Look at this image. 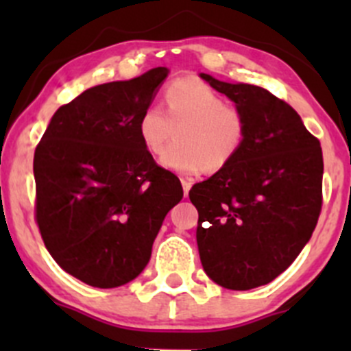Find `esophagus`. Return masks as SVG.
<instances>
[{"mask_svg": "<svg viewBox=\"0 0 351 351\" xmlns=\"http://www.w3.org/2000/svg\"><path fill=\"white\" fill-rule=\"evenodd\" d=\"M182 185H183V193H185V197H186V195H189L190 189H192V182H190V180H186V178H182Z\"/></svg>", "mask_w": 351, "mask_h": 351, "instance_id": "obj_1", "label": "esophagus"}]
</instances>
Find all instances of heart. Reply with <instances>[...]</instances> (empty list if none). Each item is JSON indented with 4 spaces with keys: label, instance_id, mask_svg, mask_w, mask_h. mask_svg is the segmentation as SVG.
<instances>
[{
    "label": "heart",
    "instance_id": "obj_1",
    "mask_svg": "<svg viewBox=\"0 0 351 351\" xmlns=\"http://www.w3.org/2000/svg\"><path fill=\"white\" fill-rule=\"evenodd\" d=\"M166 110L151 104L137 122L139 139L146 151L161 156L178 136V143L161 159L162 166L182 175L219 171L241 151L247 132L243 110L232 107L224 95L193 77L168 84Z\"/></svg>",
    "mask_w": 351,
    "mask_h": 351
}]
</instances>
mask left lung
Returning <instances> with one entry per match:
<instances>
[{
  "label": "left lung",
  "mask_w": 351,
  "mask_h": 351,
  "mask_svg": "<svg viewBox=\"0 0 351 351\" xmlns=\"http://www.w3.org/2000/svg\"><path fill=\"white\" fill-rule=\"evenodd\" d=\"M243 110L247 132L226 168L190 190L205 274L221 287L270 284L292 265L323 207V151L299 113L265 88L200 74Z\"/></svg>",
  "instance_id": "left-lung-1"
}]
</instances>
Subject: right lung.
<instances>
[{
	"instance_id": "1",
	"label": "right lung",
	"mask_w": 351,
	"mask_h": 351,
	"mask_svg": "<svg viewBox=\"0 0 351 351\" xmlns=\"http://www.w3.org/2000/svg\"><path fill=\"white\" fill-rule=\"evenodd\" d=\"M154 67L83 91L52 117L35 147V222L56 263L84 284L115 289L151 258L180 180L139 139V115L168 76Z\"/></svg>"
}]
</instances>
